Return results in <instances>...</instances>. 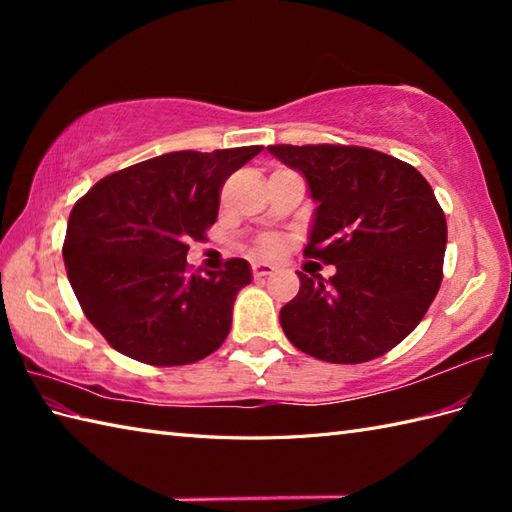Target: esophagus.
<instances>
[{
  "label": "esophagus",
  "mask_w": 512,
  "mask_h": 512,
  "mask_svg": "<svg viewBox=\"0 0 512 512\" xmlns=\"http://www.w3.org/2000/svg\"><path fill=\"white\" fill-rule=\"evenodd\" d=\"M273 266H270V264H264V262H257V264H253V275L255 277H266V275H270V273H273Z\"/></svg>",
  "instance_id": "34e87169"
}]
</instances>
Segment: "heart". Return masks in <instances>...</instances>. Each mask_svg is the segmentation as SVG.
Listing matches in <instances>:
<instances>
[{"label":"heart","instance_id":"b5f03b06","mask_svg":"<svg viewBox=\"0 0 512 512\" xmlns=\"http://www.w3.org/2000/svg\"><path fill=\"white\" fill-rule=\"evenodd\" d=\"M255 253L262 255V257H270V255H277L279 253V242L275 237H262L259 242L255 244Z\"/></svg>","mask_w":512,"mask_h":512}]
</instances>
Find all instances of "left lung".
I'll list each match as a JSON object with an SVG mask.
<instances>
[{"mask_svg": "<svg viewBox=\"0 0 512 512\" xmlns=\"http://www.w3.org/2000/svg\"><path fill=\"white\" fill-rule=\"evenodd\" d=\"M319 202L303 255L336 266L330 279L297 273L279 312L297 350L319 361H374L407 339L442 284L447 217L422 173L356 145H270Z\"/></svg>", "mask_w": 512, "mask_h": 512, "instance_id": "8db88e82", "label": "left lung"}]
</instances>
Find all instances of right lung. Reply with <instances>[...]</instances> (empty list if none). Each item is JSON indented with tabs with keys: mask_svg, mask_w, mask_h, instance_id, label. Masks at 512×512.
Here are the masks:
<instances>
[{
	"mask_svg": "<svg viewBox=\"0 0 512 512\" xmlns=\"http://www.w3.org/2000/svg\"><path fill=\"white\" fill-rule=\"evenodd\" d=\"M264 147L171 154L99 180L74 204L63 262L81 310L116 352L173 367L202 361L231 330L246 259L202 275L187 264L220 209L224 182Z\"/></svg>",
	"mask_w": 512,
	"mask_h": 512,
	"instance_id": "right-lung-1",
	"label": "right lung"
}]
</instances>
